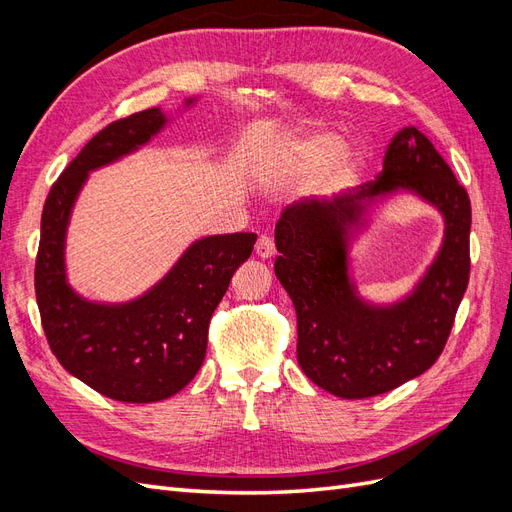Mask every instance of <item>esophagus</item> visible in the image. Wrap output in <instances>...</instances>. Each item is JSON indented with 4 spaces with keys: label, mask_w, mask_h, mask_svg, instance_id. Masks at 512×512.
I'll return each mask as SVG.
<instances>
[{
    "label": "esophagus",
    "mask_w": 512,
    "mask_h": 512,
    "mask_svg": "<svg viewBox=\"0 0 512 512\" xmlns=\"http://www.w3.org/2000/svg\"><path fill=\"white\" fill-rule=\"evenodd\" d=\"M254 252H256V256L262 258V260L273 258V256H275V243H273V239L267 237V235H262V237L256 241Z\"/></svg>",
    "instance_id": "esophagus-1"
}]
</instances>
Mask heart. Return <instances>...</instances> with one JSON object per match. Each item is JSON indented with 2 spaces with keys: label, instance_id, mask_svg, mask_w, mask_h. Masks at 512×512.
<instances>
[{
  "label": "heart",
  "instance_id": "b5f03b06",
  "mask_svg": "<svg viewBox=\"0 0 512 512\" xmlns=\"http://www.w3.org/2000/svg\"><path fill=\"white\" fill-rule=\"evenodd\" d=\"M267 166L275 177L305 179L316 173L318 192L339 194L361 181L365 158L359 149L342 145L335 132L301 128L277 138L267 153Z\"/></svg>",
  "mask_w": 512,
  "mask_h": 512
}]
</instances>
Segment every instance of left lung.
Returning a JSON list of instances; mask_svg holds the SVG:
<instances>
[{
	"mask_svg": "<svg viewBox=\"0 0 512 512\" xmlns=\"http://www.w3.org/2000/svg\"><path fill=\"white\" fill-rule=\"evenodd\" d=\"M399 195L441 213L443 243L404 298L376 304L355 286L351 247ZM470 226L468 192L414 126L393 136L378 181L286 207L275 224V275L297 309L305 376L331 395L365 399L425 374L442 354L468 288Z\"/></svg>",
	"mask_w": 512,
	"mask_h": 512,
	"instance_id": "1",
	"label": "left lung"
}]
</instances>
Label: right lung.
<instances>
[{
    "label": "right lung",
    "instance_id": "obj_1",
    "mask_svg": "<svg viewBox=\"0 0 512 512\" xmlns=\"http://www.w3.org/2000/svg\"><path fill=\"white\" fill-rule=\"evenodd\" d=\"M196 102L188 98L177 111ZM170 121L156 106L106 126L61 173L42 209L36 299L49 346L68 374L126 404L168 399L194 380L205 361L211 314L256 243L254 232L200 237L162 280L123 303L87 299L72 288L68 226L89 173L136 153Z\"/></svg>",
    "mask_w": 512,
    "mask_h": 512
}]
</instances>
